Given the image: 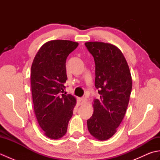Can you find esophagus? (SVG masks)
Listing matches in <instances>:
<instances>
[{
  "instance_id": "esophagus-1",
  "label": "esophagus",
  "mask_w": 160,
  "mask_h": 160,
  "mask_svg": "<svg viewBox=\"0 0 160 160\" xmlns=\"http://www.w3.org/2000/svg\"><path fill=\"white\" fill-rule=\"evenodd\" d=\"M86 102H87V100H86V98H79V99H78V104H79L80 105H82L84 104H85Z\"/></svg>"
}]
</instances>
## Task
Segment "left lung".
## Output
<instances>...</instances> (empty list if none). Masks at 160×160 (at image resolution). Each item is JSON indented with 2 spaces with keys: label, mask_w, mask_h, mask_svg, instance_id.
<instances>
[{
  "label": "left lung",
  "mask_w": 160,
  "mask_h": 160,
  "mask_svg": "<svg viewBox=\"0 0 160 160\" xmlns=\"http://www.w3.org/2000/svg\"><path fill=\"white\" fill-rule=\"evenodd\" d=\"M96 64L95 86L100 95L93 100V113L87 121L90 134L98 140L111 138L125 115L132 89L130 69L120 49L111 43L87 42Z\"/></svg>",
  "instance_id": "8db88e82"
}]
</instances>
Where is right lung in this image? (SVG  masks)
Masks as SVG:
<instances>
[{"label": "right lung", "mask_w": 160, "mask_h": 160, "mask_svg": "<svg viewBox=\"0 0 160 160\" xmlns=\"http://www.w3.org/2000/svg\"><path fill=\"white\" fill-rule=\"evenodd\" d=\"M78 46L71 40H50L40 47L32 64L33 109L44 134L50 139L58 140L66 134L76 104V98L63 93L67 58Z\"/></svg>", "instance_id": "obj_1"}]
</instances>
